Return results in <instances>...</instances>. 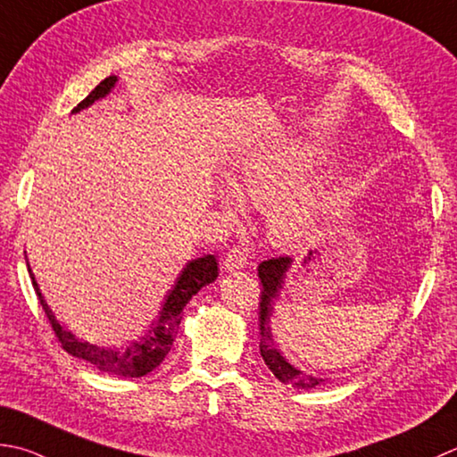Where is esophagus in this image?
<instances>
[{
  "instance_id": "1",
  "label": "esophagus",
  "mask_w": 457,
  "mask_h": 457,
  "mask_svg": "<svg viewBox=\"0 0 457 457\" xmlns=\"http://www.w3.org/2000/svg\"><path fill=\"white\" fill-rule=\"evenodd\" d=\"M247 263V253L244 247H231L229 252L226 253V259H223V270L226 271H237L244 270Z\"/></svg>"
}]
</instances>
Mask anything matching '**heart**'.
Wrapping results in <instances>:
<instances>
[{
	"label": "heart",
	"instance_id": "heart-1",
	"mask_svg": "<svg viewBox=\"0 0 457 457\" xmlns=\"http://www.w3.org/2000/svg\"><path fill=\"white\" fill-rule=\"evenodd\" d=\"M319 162L320 150L301 142H277L255 150L237 164L231 186L218 187L216 202L229 218H237L244 210L241 200L262 208L271 205V239L283 247L297 245L317 220L320 186L317 182L292 186Z\"/></svg>",
	"mask_w": 457,
	"mask_h": 457
}]
</instances>
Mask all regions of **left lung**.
I'll return each mask as SVG.
<instances>
[{"label": "left lung", "mask_w": 457, "mask_h": 457, "mask_svg": "<svg viewBox=\"0 0 457 457\" xmlns=\"http://www.w3.org/2000/svg\"><path fill=\"white\" fill-rule=\"evenodd\" d=\"M293 265V257H277L270 259V262L259 263V279L263 283L262 291V303H259V328H262V338H259V351H262L263 361L267 369L273 372V377L289 384V386L297 390H311L323 384L325 378L315 377V374H307L299 370L297 366H293L285 356L281 354L279 348L275 346V338L271 333V317L275 312V301L281 299V291L287 273Z\"/></svg>", "instance_id": "1"}]
</instances>
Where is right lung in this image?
Wrapping results in <instances>:
<instances>
[{
	"label": "right lung",
	"instance_id": "right-lung-1",
	"mask_svg": "<svg viewBox=\"0 0 457 457\" xmlns=\"http://www.w3.org/2000/svg\"><path fill=\"white\" fill-rule=\"evenodd\" d=\"M116 80H119L116 75H111L104 80H101V83L93 88L91 95L83 98V101L71 111V114H77L80 111L88 109V106L95 104L96 101H103L106 95H111ZM27 271H29L33 289L37 293V299L41 303L45 315H47L53 330H55L61 346L65 348L69 354L95 364L101 372L116 374V377H124V378H138L162 364L166 354L170 353V348L174 345L178 325H180L182 320L180 312L184 311L186 303L190 301L195 293H198L202 287H205V285L216 281L218 262H216V255H204L187 262L184 265V270L180 271V275L176 277L172 289H170L164 297V303L162 307H160L156 319L152 320L148 328L137 338V341L129 343L127 346H98L88 341H83V338H79L73 330H69L65 325L59 323L55 312H53L51 307L47 305V301H45L43 293L39 289V283L35 281L29 262H27Z\"/></svg>",
	"mask_w": 457,
	"mask_h": 457
}]
</instances>
